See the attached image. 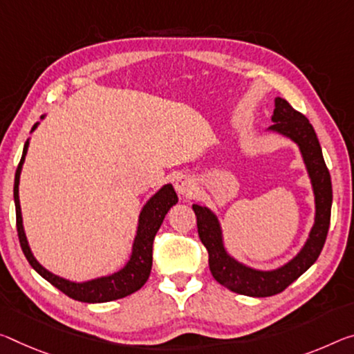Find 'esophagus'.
<instances>
[{"label":"esophagus","instance_id":"1","mask_svg":"<svg viewBox=\"0 0 354 354\" xmlns=\"http://www.w3.org/2000/svg\"><path fill=\"white\" fill-rule=\"evenodd\" d=\"M175 187L179 195H183V197H190V195H194L195 190H197V184H195V181L190 176L181 175L176 178Z\"/></svg>","mask_w":354,"mask_h":354}]
</instances>
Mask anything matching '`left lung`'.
<instances>
[{"instance_id":"left-lung-1","label":"left lung","mask_w":354,"mask_h":354,"mask_svg":"<svg viewBox=\"0 0 354 354\" xmlns=\"http://www.w3.org/2000/svg\"><path fill=\"white\" fill-rule=\"evenodd\" d=\"M272 122L274 124L269 126L268 131L293 140L299 147L315 195V222L299 254L272 271H260L245 266L227 252L223 245L221 223L214 212L206 206L192 205L197 216L198 236L209 254L212 277L234 293L254 296V298H266L280 293L317 261L328 236L330 206H333V184H330L329 170L324 164L317 133L307 118L296 111L285 99L276 97Z\"/></svg>"}]
</instances>
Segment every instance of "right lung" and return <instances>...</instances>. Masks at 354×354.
<instances>
[{
	"label": "right lung",
	"instance_id": "add662e5",
	"mask_svg": "<svg viewBox=\"0 0 354 354\" xmlns=\"http://www.w3.org/2000/svg\"><path fill=\"white\" fill-rule=\"evenodd\" d=\"M44 120V116H41ZM39 122L32 126L31 132L37 127ZM28 145L30 142L26 140L24 147V154H21L20 164L17 167L15 171V181H14V201H15V216H17V233H19L21 250L26 257V260L32 269L37 274L53 285V287L63 291L69 298L82 302H109L115 299L126 298V296L136 293L147 283V280L151 274V266H153V243L156 233L164 222L165 214L170 211L173 205L178 203V195L173 189L171 184H165L164 187L157 190V192L151 197L147 205L143 206L142 212L138 217V227L137 234L133 239L132 254L126 266L120 269L115 274L105 277H97L88 282H71V280L63 279L59 276H55L53 272L47 271L41 263H39L32 252L28 245V239L24 230V221H21V209H20V200H19V183H20V173L21 165L25 162V156L28 151Z\"/></svg>",
	"mask_w": 354,
	"mask_h": 354
}]
</instances>
